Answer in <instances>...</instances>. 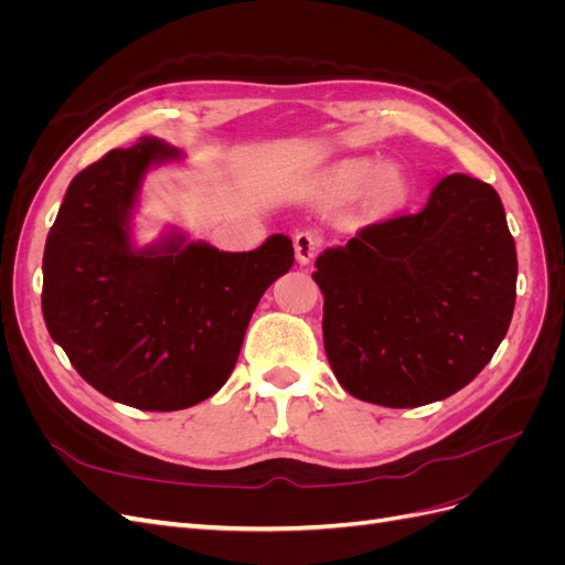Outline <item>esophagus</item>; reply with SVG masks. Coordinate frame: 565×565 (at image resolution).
Instances as JSON below:
<instances>
[{"mask_svg":"<svg viewBox=\"0 0 565 565\" xmlns=\"http://www.w3.org/2000/svg\"><path fill=\"white\" fill-rule=\"evenodd\" d=\"M322 247V237L316 231H301L295 235V252L299 264H311Z\"/></svg>","mask_w":565,"mask_h":565,"instance_id":"obj_1","label":"esophagus"}]
</instances>
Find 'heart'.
<instances>
[{
  "label": "heart",
  "instance_id": "1",
  "mask_svg": "<svg viewBox=\"0 0 565 565\" xmlns=\"http://www.w3.org/2000/svg\"><path fill=\"white\" fill-rule=\"evenodd\" d=\"M372 162H351L344 169H339V183L349 188V191H358V188H363L372 177ZM372 195L384 204H398L405 195L401 177L396 172H391V169H384L372 183Z\"/></svg>",
  "mask_w": 565,
  "mask_h": 565
}]
</instances>
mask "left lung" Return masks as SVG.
<instances>
[{
	"label": "left lung",
	"instance_id": "left-lung-1",
	"mask_svg": "<svg viewBox=\"0 0 565 565\" xmlns=\"http://www.w3.org/2000/svg\"><path fill=\"white\" fill-rule=\"evenodd\" d=\"M516 273L498 191L467 174L446 177L422 212L370 224L316 259L334 377L384 407L452 396L504 339Z\"/></svg>",
	"mask_w": 565,
	"mask_h": 565
}]
</instances>
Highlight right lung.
<instances>
[{
    "mask_svg": "<svg viewBox=\"0 0 565 565\" xmlns=\"http://www.w3.org/2000/svg\"><path fill=\"white\" fill-rule=\"evenodd\" d=\"M179 152L141 136L71 181L46 235L42 313L84 382L110 401L169 413L226 384L249 318L292 268L287 235L218 252L174 233L136 249L129 218L150 164Z\"/></svg>",
    "mask_w": 565,
    "mask_h": 565,
    "instance_id": "add662e5",
    "label": "right lung"
}]
</instances>
